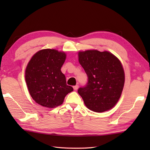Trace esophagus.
<instances>
[{"label": "esophagus", "mask_w": 150, "mask_h": 150, "mask_svg": "<svg viewBox=\"0 0 150 150\" xmlns=\"http://www.w3.org/2000/svg\"><path fill=\"white\" fill-rule=\"evenodd\" d=\"M78 88H79L78 85H76V86H73V90H74L75 91H77L78 90Z\"/></svg>", "instance_id": "34e87169"}]
</instances>
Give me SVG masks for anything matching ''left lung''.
<instances>
[{"instance_id":"left-lung-1","label":"left lung","mask_w":150,"mask_h":150,"mask_svg":"<svg viewBox=\"0 0 150 150\" xmlns=\"http://www.w3.org/2000/svg\"><path fill=\"white\" fill-rule=\"evenodd\" d=\"M79 62L88 77L87 85L78 93L89 110L102 113L115 106L125 82L122 63L113 53L97 50L79 51Z\"/></svg>"}]
</instances>
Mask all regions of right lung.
I'll list each match as a JSON object with an SVG mask.
<instances>
[{"instance_id":"obj_1","label":"right lung","mask_w":150,"mask_h":150,"mask_svg":"<svg viewBox=\"0 0 150 150\" xmlns=\"http://www.w3.org/2000/svg\"><path fill=\"white\" fill-rule=\"evenodd\" d=\"M66 54L55 49L38 51L31 57L25 70L28 91L36 103L48 108L61 105L67 94L73 91L66 84L61 69Z\"/></svg>"}]
</instances>
